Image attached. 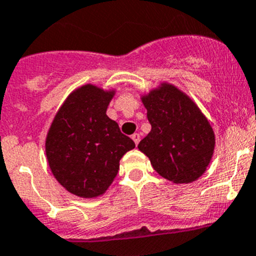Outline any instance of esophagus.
<instances>
[{
	"label": "esophagus",
	"instance_id": "1",
	"mask_svg": "<svg viewBox=\"0 0 256 256\" xmlns=\"http://www.w3.org/2000/svg\"><path fill=\"white\" fill-rule=\"evenodd\" d=\"M132 140H134V143H136V146L138 144V143H140V136L138 134V133H134V134L132 136Z\"/></svg>",
	"mask_w": 256,
	"mask_h": 256
}]
</instances>
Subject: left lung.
<instances>
[{
  "label": "left lung",
  "mask_w": 256,
  "mask_h": 256,
  "mask_svg": "<svg viewBox=\"0 0 256 256\" xmlns=\"http://www.w3.org/2000/svg\"><path fill=\"white\" fill-rule=\"evenodd\" d=\"M152 130L138 144L163 178L190 184L202 176L215 134L198 106L176 86L162 84L142 98Z\"/></svg>",
  "instance_id": "1"
}]
</instances>
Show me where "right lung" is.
Masks as SVG:
<instances>
[{
  "mask_svg": "<svg viewBox=\"0 0 256 256\" xmlns=\"http://www.w3.org/2000/svg\"><path fill=\"white\" fill-rule=\"evenodd\" d=\"M114 92L82 85L54 118L46 137V157L62 187L84 198L103 194L119 170V160L136 147L106 116Z\"/></svg>",
  "mask_w": 256,
  "mask_h": 256,
  "instance_id": "1",
  "label": "right lung"
}]
</instances>
